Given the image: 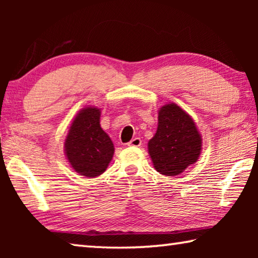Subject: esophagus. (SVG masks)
Segmentation results:
<instances>
[{
  "label": "esophagus",
  "instance_id": "34e87169",
  "mask_svg": "<svg viewBox=\"0 0 258 258\" xmlns=\"http://www.w3.org/2000/svg\"><path fill=\"white\" fill-rule=\"evenodd\" d=\"M141 145H142V141L140 138H134L127 143L128 147H140Z\"/></svg>",
  "mask_w": 258,
  "mask_h": 258
}]
</instances>
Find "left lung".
<instances>
[{
    "mask_svg": "<svg viewBox=\"0 0 258 258\" xmlns=\"http://www.w3.org/2000/svg\"><path fill=\"white\" fill-rule=\"evenodd\" d=\"M202 135L195 120L175 103H167L158 111V127L148 151L157 172L176 176L198 160Z\"/></svg>",
    "mask_w": 258,
    "mask_h": 258,
    "instance_id": "1",
    "label": "left lung"
}]
</instances>
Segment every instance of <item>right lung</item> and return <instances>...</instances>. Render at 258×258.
Here are the masks:
<instances>
[{"instance_id": "right-lung-1", "label": "right lung", "mask_w": 258, "mask_h": 258, "mask_svg": "<svg viewBox=\"0 0 258 258\" xmlns=\"http://www.w3.org/2000/svg\"><path fill=\"white\" fill-rule=\"evenodd\" d=\"M101 111L85 107L77 113L64 140V155L75 171L86 177L101 175L113 156V143L100 125Z\"/></svg>"}]
</instances>
